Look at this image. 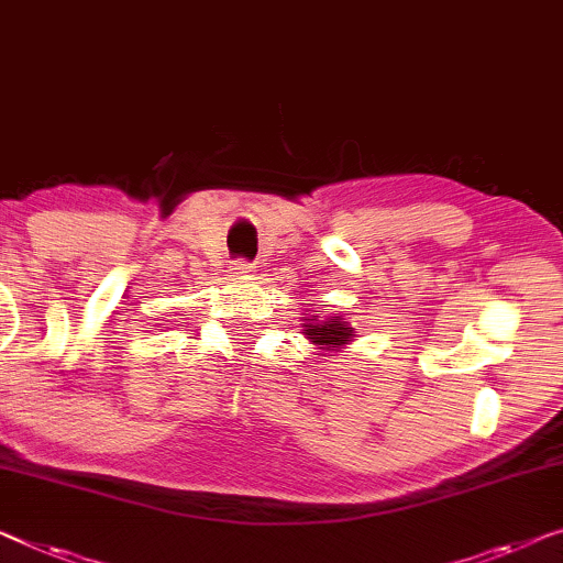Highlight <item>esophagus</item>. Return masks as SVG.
<instances>
[{
    "label": "esophagus",
    "instance_id": "34e87169",
    "mask_svg": "<svg viewBox=\"0 0 563 563\" xmlns=\"http://www.w3.org/2000/svg\"><path fill=\"white\" fill-rule=\"evenodd\" d=\"M228 272H231V276H235V279H246V276H254L256 268H254V264H249V262H233Z\"/></svg>",
    "mask_w": 563,
    "mask_h": 563
}]
</instances>
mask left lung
I'll use <instances>...</instances> for the list:
<instances>
[{"label": "left lung", "instance_id": "1", "mask_svg": "<svg viewBox=\"0 0 563 563\" xmlns=\"http://www.w3.org/2000/svg\"><path fill=\"white\" fill-rule=\"evenodd\" d=\"M301 328H305V335L312 342L317 355H330L340 353L342 347H347L350 342L355 340V330L345 317H320L314 314L312 309H305V317H301Z\"/></svg>", "mask_w": 563, "mask_h": 563}]
</instances>
